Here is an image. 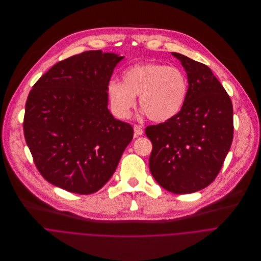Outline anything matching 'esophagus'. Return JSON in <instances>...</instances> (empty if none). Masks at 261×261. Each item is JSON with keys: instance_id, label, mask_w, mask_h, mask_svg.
Listing matches in <instances>:
<instances>
[{"instance_id": "1", "label": "esophagus", "mask_w": 261, "mask_h": 261, "mask_svg": "<svg viewBox=\"0 0 261 261\" xmlns=\"http://www.w3.org/2000/svg\"><path fill=\"white\" fill-rule=\"evenodd\" d=\"M134 130H135V135L136 136H142L144 134V130H143L142 126L137 125V124L134 126Z\"/></svg>"}]
</instances>
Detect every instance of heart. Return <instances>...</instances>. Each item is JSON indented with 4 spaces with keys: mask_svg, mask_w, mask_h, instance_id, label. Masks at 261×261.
Segmentation results:
<instances>
[{
    "mask_svg": "<svg viewBox=\"0 0 261 261\" xmlns=\"http://www.w3.org/2000/svg\"><path fill=\"white\" fill-rule=\"evenodd\" d=\"M188 87V79L179 68L146 62L125 69L122 82L110 81L107 93L113 114L120 119L129 116L139 95L141 113L154 122H166L183 109Z\"/></svg>",
    "mask_w": 261,
    "mask_h": 261,
    "instance_id": "1",
    "label": "heart"
}]
</instances>
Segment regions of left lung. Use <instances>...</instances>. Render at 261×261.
Returning <instances> with one entry per match:
<instances>
[{
	"label": "left lung",
	"instance_id": "obj_1",
	"mask_svg": "<svg viewBox=\"0 0 261 261\" xmlns=\"http://www.w3.org/2000/svg\"><path fill=\"white\" fill-rule=\"evenodd\" d=\"M188 95L173 119L147 126L152 142L149 168L166 190L192 193L210 185L220 172L233 137V111L229 95L211 69L183 55Z\"/></svg>",
	"mask_w": 261,
	"mask_h": 261
}]
</instances>
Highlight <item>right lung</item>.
I'll list each match as a JSON object with an SVG mask.
<instances>
[{
    "instance_id": "1",
    "label": "right lung",
    "mask_w": 261,
    "mask_h": 261,
    "mask_svg": "<svg viewBox=\"0 0 261 261\" xmlns=\"http://www.w3.org/2000/svg\"><path fill=\"white\" fill-rule=\"evenodd\" d=\"M124 57L90 50L56 64L30 91L23 119L34 163L52 185L90 194L114 174L130 124L108 109L107 86Z\"/></svg>"
}]
</instances>
